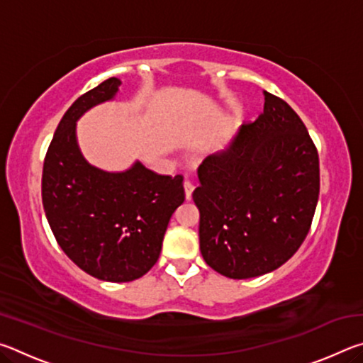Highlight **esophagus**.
<instances>
[{
  "mask_svg": "<svg viewBox=\"0 0 363 363\" xmlns=\"http://www.w3.org/2000/svg\"><path fill=\"white\" fill-rule=\"evenodd\" d=\"M184 192H186V200L192 199V192H194V184L190 181L184 182Z\"/></svg>",
  "mask_w": 363,
  "mask_h": 363,
  "instance_id": "34e87169",
  "label": "esophagus"
}]
</instances>
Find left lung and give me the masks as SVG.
<instances>
[{
	"label": "left lung",
	"instance_id": "obj_1",
	"mask_svg": "<svg viewBox=\"0 0 363 363\" xmlns=\"http://www.w3.org/2000/svg\"><path fill=\"white\" fill-rule=\"evenodd\" d=\"M264 112L199 168L200 251L229 279H253L296 253L314 218L318 153L298 113L264 91Z\"/></svg>",
	"mask_w": 363,
	"mask_h": 363
}]
</instances>
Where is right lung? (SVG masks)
<instances>
[{
  "mask_svg": "<svg viewBox=\"0 0 363 363\" xmlns=\"http://www.w3.org/2000/svg\"><path fill=\"white\" fill-rule=\"evenodd\" d=\"M121 79L108 78L72 104L43 167V206L59 247L79 269L106 281H133L149 272L182 205V176H162L134 162L125 171L93 167L77 140V121L113 101Z\"/></svg>",
  "mask_w": 363,
  "mask_h": 363,
  "instance_id": "1",
  "label": "right lung"
}]
</instances>
